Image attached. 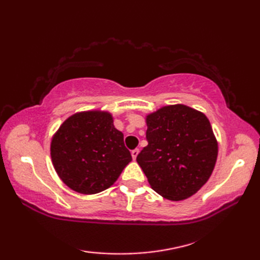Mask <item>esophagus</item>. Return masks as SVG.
<instances>
[{"mask_svg": "<svg viewBox=\"0 0 260 260\" xmlns=\"http://www.w3.org/2000/svg\"><path fill=\"white\" fill-rule=\"evenodd\" d=\"M139 153H140V150H139V148H135V150L132 151V157H133L134 161L136 159L137 155H139Z\"/></svg>", "mask_w": 260, "mask_h": 260, "instance_id": "obj_1", "label": "esophagus"}]
</instances>
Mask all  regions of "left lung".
I'll use <instances>...</instances> for the list:
<instances>
[{"mask_svg":"<svg viewBox=\"0 0 260 260\" xmlns=\"http://www.w3.org/2000/svg\"><path fill=\"white\" fill-rule=\"evenodd\" d=\"M148 142L136 161L152 189L171 201L194 194L207 183L218 142L207 116L185 105H170L146 116Z\"/></svg>","mask_w":260,"mask_h":260,"instance_id":"1","label":"left lung"}]
</instances>
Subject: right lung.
Segmentation results:
<instances>
[{"mask_svg": "<svg viewBox=\"0 0 260 260\" xmlns=\"http://www.w3.org/2000/svg\"><path fill=\"white\" fill-rule=\"evenodd\" d=\"M50 154L59 178L82 194L108 189L132 161L112 114L101 110L77 113L66 119L52 137Z\"/></svg>", "mask_w": 260, "mask_h": 260, "instance_id": "obj_1", "label": "right lung"}]
</instances>
